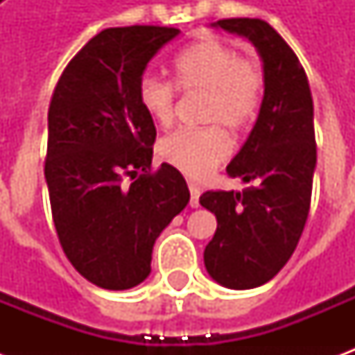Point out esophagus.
Masks as SVG:
<instances>
[{
	"instance_id": "34e87169",
	"label": "esophagus",
	"mask_w": 355,
	"mask_h": 355,
	"mask_svg": "<svg viewBox=\"0 0 355 355\" xmlns=\"http://www.w3.org/2000/svg\"><path fill=\"white\" fill-rule=\"evenodd\" d=\"M188 188H190V196H192V198H190V205H192L193 209L200 207V188L193 184V182H190Z\"/></svg>"
}]
</instances>
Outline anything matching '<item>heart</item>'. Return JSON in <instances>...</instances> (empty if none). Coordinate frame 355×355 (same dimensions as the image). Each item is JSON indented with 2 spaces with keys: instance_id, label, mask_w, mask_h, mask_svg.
Segmentation results:
<instances>
[{
  "instance_id": "heart-1",
  "label": "heart",
  "mask_w": 355,
  "mask_h": 355,
  "mask_svg": "<svg viewBox=\"0 0 355 355\" xmlns=\"http://www.w3.org/2000/svg\"><path fill=\"white\" fill-rule=\"evenodd\" d=\"M175 83L182 91H203L205 121H220L228 129L253 123L264 94V78L257 62L239 57L228 43L205 37L192 43L173 62ZM139 102L154 123L167 127L175 117V87L157 76L139 83ZM232 152V140L218 125L178 129L157 144V154L186 177L205 178Z\"/></svg>"
}]
</instances>
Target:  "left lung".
<instances>
[{
  "label": "left lung",
  "instance_id": "obj_1",
  "mask_svg": "<svg viewBox=\"0 0 355 355\" xmlns=\"http://www.w3.org/2000/svg\"><path fill=\"white\" fill-rule=\"evenodd\" d=\"M211 26L249 40L262 60L257 123L226 167L251 186L200 198L216 216L203 253L209 275L228 289H253L287 264L304 230L315 171L312 93L297 55L268 22L224 19Z\"/></svg>",
  "mask_w": 355,
  "mask_h": 355
}]
</instances>
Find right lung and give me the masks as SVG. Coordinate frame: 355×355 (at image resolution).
I'll return each mask as SVG.
<instances>
[{
    "label": "right lung",
    "instance_id": "1",
    "mask_svg": "<svg viewBox=\"0 0 355 355\" xmlns=\"http://www.w3.org/2000/svg\"><path fill=\"white\" fill-rule=\"evenodd\" d=\"M178 34L102 30L66 66L51 98L45 180L53 220L68 261L102 289L144 282L155 239L190 201L175 167L150 171L155 125L139 102L148 62Z\"/></svg>",
    "mask_w": 355,
    "mask_h": 355
}]
</instances>
